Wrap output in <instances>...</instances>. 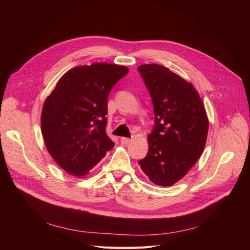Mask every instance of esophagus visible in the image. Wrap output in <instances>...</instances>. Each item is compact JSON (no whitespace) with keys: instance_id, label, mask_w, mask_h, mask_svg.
Listing matches in <instances>:
<instances>
[{"instance_id":"obj_1","label":"esophagus","mask_w":250,"mask_h":250,"mask_svg":"<svg viewBox=\"0 0 250 250\" xmlns=\"http://www.w3.org/2000/svg\"><path fill=\"white\" fill-rule=\"evenodd\" d=\"M120 142H121V144H122V145H128V144L131 142V140L128 139V138H121Z\"/></svg>"}]
</instances>
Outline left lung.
I'll return each mask as SVG.
<instances>
[{
    "instance_id": "obj_1",
    "label": "left lung",
    "mask_w": 250,
    "mask_h": 250,
    "mask_svg": "<svg viewBox=\"0 0 250 250\" xmlns=\"http://www.w3.org/2000/svg\"><path fill=\"white\" fill-rule=\"evenodd\" d=\"M138 70L155 116V127L148 135V154L139 165L153 184L170 187L185 177L201 156L208 119L192 83L160 64H142Z\"/></svg>"
}]
</instances>
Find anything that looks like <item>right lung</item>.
<instances>
[{"mask_svg":"<svg viewBox=\"0 0 250 250\" xmlns=\"http://www.w3.org/2000/svg\"><path fill=\"white\" fill-rule=\"evenodd\" d=\"M129 72L111 63L79 65L67 71L43 103L42 134L59 167L82 177L115 146L105 131L107 98Z\"/></svg>","mask_w":250,"mask_h":250,"instance_id":"add662e5","label":"right lung"}]
</instances>
